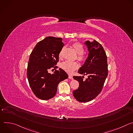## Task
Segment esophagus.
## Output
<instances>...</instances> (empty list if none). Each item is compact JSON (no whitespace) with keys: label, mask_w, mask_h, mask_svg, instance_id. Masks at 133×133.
<instances>
[{"label":"esophagus","mask_w":133,"mask_h":133,"mask_svg":"<svg viewBox=\"0 0 133 133\" xmlns=\"http://www.w3.org/2000/svg\"><path fill=\"white\" fill-rule=\"evenodd\" d=\"M69 79H72V76L71 75H69Z\"/></svg>","instance_id":"esophagus-1"}]
</instances>
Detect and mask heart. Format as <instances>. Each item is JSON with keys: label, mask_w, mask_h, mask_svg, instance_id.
<instances>
[{"label": "heart", "mask_w": 133, "mask_h": 133, "mask_svg": "<svg viewBox=\"0 0 133 133\" xmlns=\"http://www.w3.org/2000/svg\"><path fill=\"white\" fill-rule=\"evenodd\" d=\"M72 46L75 49L76 51L78 54L77 58L79 61H84L85 59V56L83 54L84 52V47L79 43H75L72 44ZM63 49H62L59 54V57H61L63 55ZM79 66L78 63L76 62H71L69 61H66L63 62L61 67L62 69L65 70L68 72H72L74 70L76 69Z\"/></svg>", "instance_id": "heart-1"}]
</instances>
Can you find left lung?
Listing matches in <instances>:
<instances>
[{
  "label": "left lung",
  "mask_w": 133,
  "mask_h": 133,
  "mask_svg": "<svg viewBox=\"0 0 133 133\" xmlns=\"http://www.w3.org/2000/svg\"><path fill=\"white\" fill-rule=\"evenodd\" d=\"M89 51L88 56L84 65L79 69L84 76H73L79 82L77 89L73 91V95L79 102H88L96 98L101 92L108 75L107 58L103 46L96 41L85 42Z\"/></svg>",
  "instance_id": "left-lung-1"
}]
</instances>
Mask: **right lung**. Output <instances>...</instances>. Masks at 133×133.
Masks as SVG:
<instances>
[{"mask_svg":"<svg viewBox=\"0 0 133 133\" xmlns=\"http://www.w3.org/2000/svg\"><path fill=\"white\" fill-rule=\"evenodd\" d=\"M64 46L62 38L47 37L39 42L31 52L27 76L30 87L35 96L42 100L52 98L56 94L59 83L68 77L62 69L49 73L59 61V54Z\"/></svg>","mask_w":133,"mask_h":133,"instance_id":"add662e5","label":"right lung"}]
</instances>
